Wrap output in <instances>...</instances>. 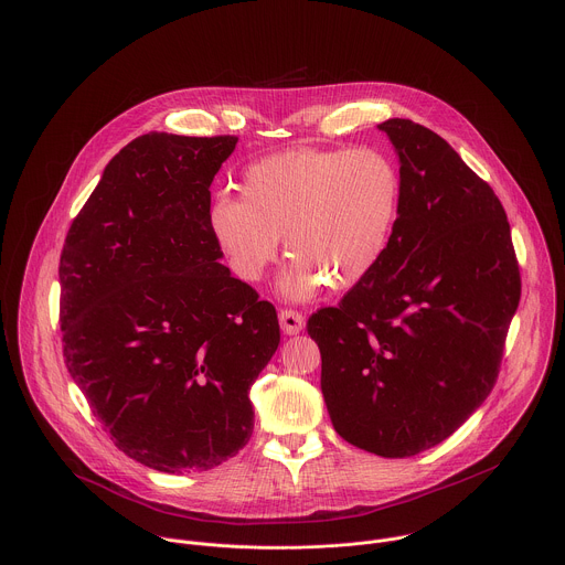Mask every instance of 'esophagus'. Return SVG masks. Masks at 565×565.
<instances>
[{
    "label": "esophagus",
    "mask_w": 565,
    "mask_h": 565,
    "mask_svg": "<svg viewBox=\"0 0 565 565\" xmlns=\"http://www.w3.org/2000/svg\"><path fill=\"white\" fill-rule=\"evenodd\" d=\"M278 320H280V329L287 333V335H294V333H300L305 329V316L296 309H280L278 313Z\"/></svg>",
    "instance_id": "obj_1"
}]
</instances>
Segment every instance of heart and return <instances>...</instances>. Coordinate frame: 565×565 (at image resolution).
<instances>
[{"mask_svg":"<svg viewBox=\"0 0 565 565\" xmlns=\"http://www.w3.org/2000/svg\"><path fill=\"white\" fill-rule=\"evenodd\" d=\"M241 194L221 192L207 207L230 269L245 282L260 280L285 234L294 260L280 289L307 300L327 282L349 289L375 269L397 221L402 179L375 148H296L247 166Z\"/></svg>","mask_w":565,"mask_h":565,"instance_id":"heart-1","label":"heart"}]
</instances>
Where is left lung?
<instances>
[{
  "instance_id": "left-lung-1",
  "label": "left lung",
  "mask_w": 565,
  "mask_h": 565,
  "mask_svg": "<svg viewBox=\"0 0 565 565\" xmlns=\"http://www.w3.org/2000/svg\"><path fill=\"white\" fill-rule=\"evenodd\" d=\"M399 157L402 201L375 269L311 313L333 428L380 457L452 435L492 391L521 276L492 188L433 130L377 126Z\"/></svg>"
}]
</instances>
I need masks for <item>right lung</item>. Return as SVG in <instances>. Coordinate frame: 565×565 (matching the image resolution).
Listing matches in <instances>:
<instances>
[{
    "instance_id": "1",
    "label": "right lung",
    "mask_w": 565,
    "mask_h": 565,
    "mask_svg": "<svg viewBox=\"0 0 565 565\" xmlns=\"http://www.w3.org/2000/svg\"><path fill=\"white\" fill-rule=\"evenodd\" d=\"M238 137L130 141L75 216L60 260L64 362L128 457L207 470L252 437L249 388L278 316L221 265L210 185Z\"/></svg>"
}]
</instances>
